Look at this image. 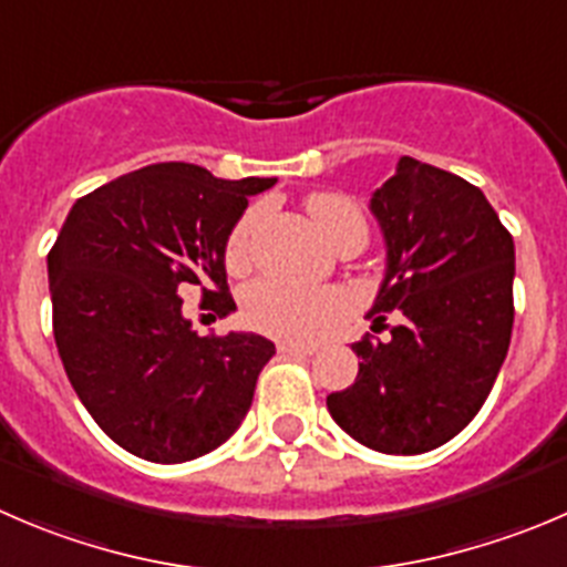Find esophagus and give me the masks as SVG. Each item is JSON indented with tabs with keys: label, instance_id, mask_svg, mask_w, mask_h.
Segmentation results:
<instances>
[{
	"label": "esophagus",
	"instance_id": "1",
	"mask_svg": "<svg viewBox=\"0 0 567 567\" xmlns=\"http://www.w3.org/2000/svg\"><path fill=\"white\" fill-rule=\"evenodd\" d=\"M279 354H299V357H310L316 354V346H305V343H290V340H282V343L277 346Z\"/></svg>",
	"mask_w": 567,
	"mask_h": 567
}]
</instances>
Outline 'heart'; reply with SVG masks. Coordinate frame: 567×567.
Returning <instances> with one entry per match:
<instances>
[{"label":"heart","instance_id":"1","mask_svg":"<svg viewBox=\"0 0 567 567\" xmlns=\"http://www.w3.org/2000/svg\"><path fill=\"white\" fill-rule=\"evenodd\" d=\"M305 207L332 249H338L340 244L351 238H360L362 244L368 240L365 216L349 196L321 190V194L307 196ZM260 218V207H251L238 218V224L229 233L224 262L233 274L244 271L249 266ZM338 296L329 293V290H305L296 288V285L279 282V279H257L244 293V318L249 321V327H255L257 332L274 334V338H312L338 316Z\"/></svg>","mask_w":567,"mask_h":567}]
</instances>
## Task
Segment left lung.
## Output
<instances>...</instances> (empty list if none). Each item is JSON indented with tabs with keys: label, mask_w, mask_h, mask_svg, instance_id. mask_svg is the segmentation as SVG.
<instances>
[{
	"label": "left lung",
	"mask_w": 567,
	"mask_h": 567,
	"mask_svg": "<svg viewBox=\"0 0 567 567\" xmlns=\"http://www.w3.org/2000/svg\"><path fill=\"white\" fill-rule=\"evenodd\" d=\"M371 213L388 266L368 318L388 334L351 346L360 371L327 406L373 452L423 454L474 421L502 371L515 244L476 185L412 157L373 190Z\"/></svg>",
	"instance_id": "1"
}]
</instances>
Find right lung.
Here are the masks:
<instances>
[{
  "label": "right lung",
  "mask_w": 567,
  "mask_h": 567,
  "mask_svg": "<svg viewBox=\"0 0 567 567\" xmlns=\"http://www.w3.org/2000/svg\"><path fill=\"white\" fill-rule=\"evenodd\" d=\"M274 177L218 179L157 163L76 199L49 251L58 354L99 430L150 463H188L233 437L277 354L255 332L196 334L183 296L229 316L224 249Z\"/></svg>",
  "instance_id": "add662e5"
}]
</instances>
